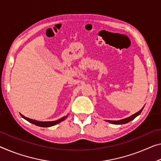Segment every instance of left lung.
Here are the masks:
<instances>
[{"instance_id": "1", "label": "left lung", "mask_w": 161, "mask_h": 161, "mask_svg": "<svg viewBox=\"0 0 161 161\" xmlns=\"http://www.w3.org/2000/svg\"><path fill=\"white\" fill-rule=\"evenodd\" d=\"M145 107V106H144ZM144 107L142 108V109L140 110V111H139L138 112H136V114H134L133 115H131V116L129 117H127L126 119H121V120H119V121H111V120H106V121L109 122V123H111V124H126L128 123V122L132 121L133 119H134L136 118V116H139L141 114V112L142 111V110L144 108Z\"/></svg>"}]
</instances>
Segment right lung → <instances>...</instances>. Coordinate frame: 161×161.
I'll return each instance as SVG.
<instances>
[{
  "label": "right lung",
  "instance_id": "obj_1",
  "mask_svg": "<svg viewBox=\"0 0 161 161\" xmlns=\"http://www.w3.org/2000/svg\"><path fill=\"white\" fill-rule=\"evenodd\" d=\"M21 116L23 119H25V120H27V121L30 122V123H32L33 124H35V125H36V126H41V127H50V126H53L56 125V124H59L60 122L64 121V120H65L67 118L68 115H67V116H66L62 117L61 119L56 120V121H36V120H34V119L27 118V117H25V116H23L22 114H21Z\"/></svg>",
  "mask_w": 161,
  "mask_h": 161
}]
</instances>
